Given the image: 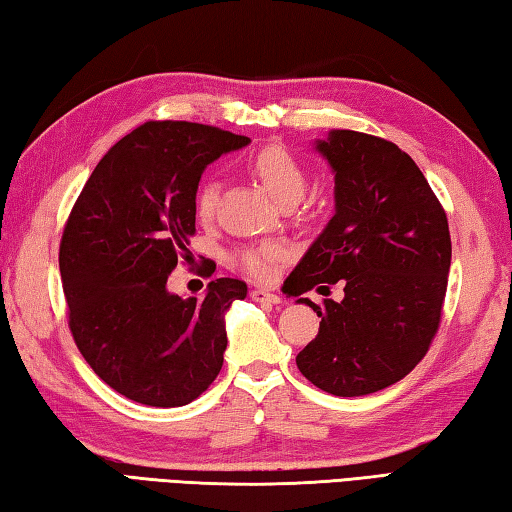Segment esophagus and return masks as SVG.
I'll list each match as a JSON object with an SVG mask.
<instances>
[{"mask_svg":"<svg viewBox=\"0 0 512 512\" xmlns=\"http://www.w3.org/2000/svg\"><path fill=\"white\" fill-rule=\"evenodd\" d=\"M250 297H253L255 302H259V304H279V302H282V297L270 293V290H264V288L250 290Z\"/></svg>","mask_w":512,"mask_h":512,"instance_id":"34e87169","label":"esophagus"}]
</instances>
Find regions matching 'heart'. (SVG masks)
<instances>
[{"mask_svg":"<svg viewBox=\"0 0 512 512\" xmlns=\"http://www.w3.org/2000/svg\"><path fill=\"white\" fill-rule=\"evenodd\" d=\"M250 170L257 175L266 193L282 206L288 202H299L306 190V170L288 150L279 146H268L253 157ZM219 186L215 182H204L195 195V213L199 219H208L213 215L217 204ZM286 255V246L282 242H264L257 246H246L235 250L233 262L246 270L255 279H266L273 273V264Z\"/></svg>","mask_w":512,"mask_h":512,"instance_id":"1","label":"heart"}]
</instances>
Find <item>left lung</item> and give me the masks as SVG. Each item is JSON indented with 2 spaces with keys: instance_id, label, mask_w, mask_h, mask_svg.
<instances>
[{
  "instance_id": "1",
  "label": "left lung",
  "mask_w": 512,
  "mask_h": 512,
  "mask_svg": "<svg viewBox=\"0 0 512 512\" xmlns=\"http://www.w3.org/2000/svg\"><path fill=\"white\" fill-rule=\"evenodd\" d=\"M313 148L335 175V215L284 286L298 297L344 278L342 303L325 300L319 333L297 368L337 397L377 393L404 379L433 342L450 270L442 204L417 164L393 142L330 130Z\"/></svg>"
}]
</instances>
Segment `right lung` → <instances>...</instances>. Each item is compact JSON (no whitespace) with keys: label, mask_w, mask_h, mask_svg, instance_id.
I'll use <instances>...</instances> for the list:
<instances>
[{"label":"right lung","mask_w":512,"mask_h":512,"mask_svg":"<svg viewBox=\"0 0 512 512\" xmlns=\"http://www.w3.org/2000/svg\"><path fill=\"white\" fill-rule=\"evenodd\" d=\"M248 137L193 122H146L108 150L77 197L59 246L68 326L90 368L137 404L197 399L224 364L226 313L248 288L219 277L206 295L166 282L190 255L208 164Z\"/></svg>","instance_id":"right-lung-1"}]
</instances>
